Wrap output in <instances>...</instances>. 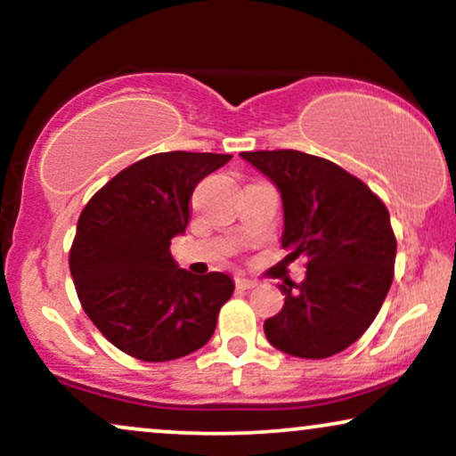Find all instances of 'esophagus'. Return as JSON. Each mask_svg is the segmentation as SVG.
<instances>
[{
	"label": "esophagus",
	"instance_id": "34e87169",
	"mask_svg": "<svg viewBox=\"0 0 456 456\" xmlns=\"http://www.w3.org/2000/svg\"><path fill=\"white\" fill-rule=\"evenodd\" d=\"M235 287H238V289H255V287H257V281H253V279H244V276H235Z\"/></svg>",
	"mask_w": 456,
	"mask_h": 456
}]
</instances>
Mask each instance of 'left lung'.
Wrapping results in <instances>:
<instances>
[{
    "label": "left lung",
    "instance_id": "1",
    "mask_svg": "<svg viewBox=\"0 0 456 456\" xmlns=\"http://www.w3.org/2000/svg\"><path fill=\"white\" fill-rule=\"evenodd\" d=\"M282 197V248L306 259V279L279 289L285 305L265 319L272 347L319 360L358 341L395 279L396 238L384 201L343 167L297 150L242 151Z\"/></svg>",
    "mask_w": 456,
    "mask_h": 456
}]
</instances>
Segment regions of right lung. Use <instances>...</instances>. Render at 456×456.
I'll list each match as a JSON object with an SVG mask.
<instances>
[{"label": "right lung", "mask_w": 456, "mask_h": 456, "mask_svg": "<svg viewBox=\"0 0 456 456\" xmlns=\"http://www.w3.org/2000/svg\"><path fill=\"white\" fill-rule=\"evenodd\" d=\"M232 154L160 151L119 171L83 208L70 246V274L83 311L102 337L145 362L203 347L233 294L221 272L195 276L171 257L191 221L199 182Z\"/></svg>", "instance_id": "1"}]
</instances>
